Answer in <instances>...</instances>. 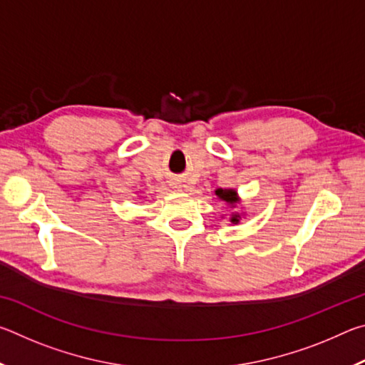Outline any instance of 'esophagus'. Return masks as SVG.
Masks as SVG:
<instances>
[{
	"instance_id": "34e87169",
	"label": "esophagus",
	"mask_w": 365,
	"mask_h": 365,
	"mask_svg": "<svg viewBox=\"0 0 365 365\" xmlns=\"http://www.w3.org/2000/svg\"><path fill=\"white\" fill-rule=\"evenodd\" d=\"M172 188H180V185H178L177 182H174V183H172Z\"/></svg>"
}]
</instances>
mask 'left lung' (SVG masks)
<instances>
[{"instance_id":"left-lung-1","label":"left lung","mask_w":365,"mask_h":365,"mask_svg":"<svg viewBox=\"0 0 365 365\" xmlns=\"http://www.w3.org/2000/svg\"><path fill=\"white\" fill-rule=\"evenodd\" d=\"M215 195L219 196V200H222V201H225L227 205H230V206H235L237 205V202L240 201V197H238V193L235 190H232V188H219V190H215ZM240 214H233L232 217H230V222L232 224H238L240 222Z\"/></svg>"}]
</instances>
